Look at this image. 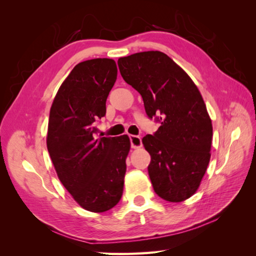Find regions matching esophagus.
<instances>
[{"label": "esophagus", "mask_w": 256, "mask_h": 256, "mask_svg": "<svg viewBox=\"0 0 256 256\" xmlns=\"http://www.w3.org/2000/svg\"><path fill=\"white\" fill-rule=\"evenodd\" d=\"M129 138H130L131 147H132V148L136 150V148H140V147H142V140H141L140 136L131 134Z\"/></svg>", "instance_id": "obj_1"}]
</instances>
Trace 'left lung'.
Here are the masks:
<instances>
[{"mask_svg":"<svg viewBox=\"0 0 256 256\" xmlns=\"http://www.w3.org/2000/svg\"><path fill=\"white\" fill-rule=\"evenodd\" d=\"M118 64L122 79L141 94L147 116L160 122L142 140L154 190L168 202H182L194 194L210 160L212 125L202 95L164 52L134 53Z\"/></svg>","mask_w":256,"mask_h":256,"instance_id":"1","label":"left lung"}]
</instances>
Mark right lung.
<instances>
[{
	"label": "right lung",
	"mask_w": 256,
	"mask_h": 256,
	"mask_svg": "<svg viewBox=\"0 0 256 256\" xmlns=\"http://www.w3.org/2000/svg\"><path fill=\"white\" fill-rule=\"evenodd\" d=\"M116 76L111 58L81 62L62 83L50 110L47 147L58 180L76 203L92 212L114 207L124 189L128 136H94Z\"/></svg>",
	"instance_id": "1"
}]
</instances>
